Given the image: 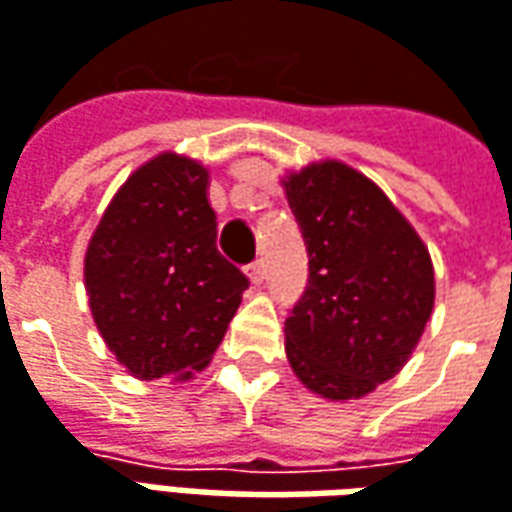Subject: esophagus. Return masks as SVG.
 Returning a JSON list of instances; mask_svg holds the SVG:
<instances>
[{
    "label": "esophagus",
    "mask_w": 512,
    "mask_h": 512,
    "mask_svg": "<svg viewBox=\"0 0 512 512\" xmlns=\"http://www.w3.org/2000/svg\"><path fill=\"white\" fill-rule=\"evenodd\" d=\"M246 277L255 282V285H260V282H263V277H266V263H263V260L249 263V266H246Z\"/></svg>",
    "instance_id": "1"
}]
</instances>
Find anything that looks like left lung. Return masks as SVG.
<instances>
[{
  "label": "left lung",
  "instance_id": "left-lung-1",
  "mask_svg": "<svg viewBox=\"0 0 512 512\" xmlns=\"http://www.w3.org/2000/svg\"><path fill=\"white\" fill-rule=\"evenodd\" d=\"M307 288L285 318L296 377L324 399H360L396 377L435 302L427 246L374 182L338 160L291 174Z\"/></svg>",
  "mask_w": 512,
  "mask_h": 512
}]
</instances>
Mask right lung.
Segmentation results:
<instances>
[{
    "label": "right lung",
    "mask_w": 512,
    "mask_h": 512,
    "mask_svg": "<svg viewBox=\"0 0 512 512\" xmlns=\"http://www.w3.org/2000/svg\"><path fill=\"white\" fill-rule=\"evenodd\" d=\"M207 180L191 157H152L113 196L85 252L96 330L138 380L202 371L249 288L216 249Z\"/></svg>",
    "instance_id": "right-lung-1"
}]
</instances>
